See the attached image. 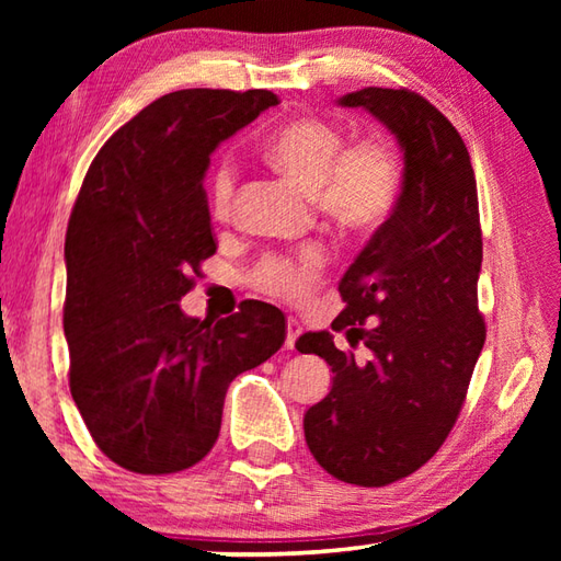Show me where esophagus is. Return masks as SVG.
<instances>
[{"label":"esophagus","instance_id":"1","mask_svg":"<svg viewBox=\"0 0 561 561\" xmlns=\"http://www.w3.org/2000/svg\"><path fill=\"white\" fill-rule=\"evenodd\" d=\"M301 334V324L297 317H287V341H284V346L287 348H294V344H297V339Z\"/></svg>","mask_w":561,"mask_h":561}]
</instances>
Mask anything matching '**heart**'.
Returning a JSON list of instances; mask_svg holds the SVG:
<instances>
[{"instance_id":"b5f03b06","label":"heart","mask_w":561,"mask_h":561,"mask_svg":"<svg viewBox=\"0 0 561 561\" xmlns=\"http://www.w3.org/2000/svg\"><path fill=\"white\" fill-rule=\"evenodd\" d=\"M336 126L314 118L284 123L264 144L267 163L314 190V205L329 222L346 232H368L383 225L401 197V163L393 148L378 138L356 140L346 148ZM234 165L222 163L210 183L213 213L227 217L232 210ZM324 270V254L307 250L299 257H267L254 282L284 299H301L314 289Z\"/></svg>"}]
</instances>
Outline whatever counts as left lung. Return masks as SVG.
Returning <instances> with one entry per match:
<instances>
[{
	"label": "left lung",
	"instance_id": "left-lung-1",
	"mask_svg": "<svg viewBox=\"0 0 561 561\" xmlns=\"http://www.w3.org/2000/svg\"><path fill=\"white\" fill-rule=\"evenodd\" d=\"M339 106L364 108L393 133L403 183L396 210L339 282L346 307L331 329L371 356L336 348L329 331L297 341L334 374L329 396L304 413V435L329 474L383 488L438 453L485 344L478 183L460 133L417 93L368 87Z\"/></svg>",
	"mask_w": 561,
	"mask_h": 561
}]
</instances>
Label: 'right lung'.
<instances>
[{
    "instance_id": "1",
    "label": "right lung",
    "mask_w": 561,
    "mask_h": 561,
    "mask_svg": "<svg viewBox=\"0 0 561 561\" xmlns=\"http://www.w3.org/2000/svg\"><path fill=\"white\" fill-rule=\"evenodd\" d=\"M272 91L185 89L150 103L93 158L66 230L64 334L73 403L103 455L140 474L201 462L227 386L284 344V314L242 301L195 319L180 299L213 257V150L277 106Z\"/></svg>"
}]
</instances>
